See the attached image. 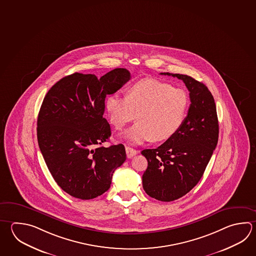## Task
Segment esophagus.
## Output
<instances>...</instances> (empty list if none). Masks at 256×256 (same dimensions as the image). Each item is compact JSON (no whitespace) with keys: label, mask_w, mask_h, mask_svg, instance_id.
<instances>
[{"label":"esophagus","mask_w":256,"mask_h":256,"mask_svg":"<svg viewBox=\"0 0 256 256\" xmlns=\"http://www.w3.org/2000/svg\"><path fill=\"white\" fill-rule=\"evenodd\" d=\"M126 153L128 158H133L134 156L138 154V151L132 148H130V146H126Z\"/></svg>","instance_id":"esophagus-1"}]
</instances>
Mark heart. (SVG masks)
<instances>
[{"instance_id": "1", "label": "heart", "mask_w": 256, "mask_h": 256, "mask_svg": "<svg viewBox=\"0 0 256 256\" xmlns=\"http://www.w3.org/2000/svg\"><path fill=\"white\" fill-rule=\"evenodd\" d=\"M188 98L183 90L154 78H144L132 84L126 95L112 93L106 100L111 124L122 130L128 122H138L126 131L124 136L133 144L153 138L168 140L183 124Z\"/></svg>"}]
</instances>
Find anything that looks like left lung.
Masks as SVG:
<instances>
[{
  "label": "left lung",
  "instance_id": "1",
  "mask_svg": "<svg viewBox=\"0 0 256 256\" xmlns=\"http://www.w3.org/2000/svg\"><path fill=\"white\" fill-rule=\"evenodd\" d=\"M160 74L183 80L191 102L178 132L158 148L141 152L148 163L142 176L146 193L170 202L188 193L202 178L217 145L219 125L214 96L204 84L188 75Z\"/></svg>",
  "mask_w": 256,
  "mask_h": 256
}]
</instances>
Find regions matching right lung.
<instances>
[{"instance_id":"obj_1","label":"right lung","mask_w":256,"mask_h":256,"mask_svg":"<svg viewBox=\"0 0 256 256\" xmlns=\"http://www.w3.org/2000/svg\"><path fill=\"white\" fill-rule=\"evenodd\" d=\"M130 80V72L122 68L100 78L75 72L55 83L44 98L37 120L40 150L55 182L73 198L102 196L125 162L122 144L100 145L111 135L103 118L106 96Z\"/></svg>"}]
</instances>
